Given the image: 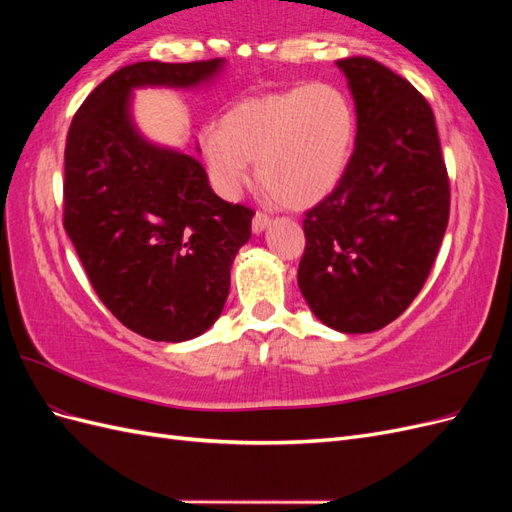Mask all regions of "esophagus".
Wrapping results in <instances>:
<instances>
[{"instance_id":"esophagus-1","label":"esophagus","mask_w":512,"mask_h":512,"mask_svg":"<svg viewBox=\"0 0 512 512\" xmlns=\"http://www.w3.org/2000/svg\"><path fill=\"white\" fill-rule=\"evenodd\" d=\"M269 224H271V218H269V215H267V213H262V211H256L254 220H252V230L256 232V235H258V232L265 230Z\"/></svg>"}]
</instances>
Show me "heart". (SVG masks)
<instances>
[{
	"instance_id": "b5f03b06",
	"label": "heart",
	"mask_w": 512,
	"mask_h": 512,
	"mask_svg": "<svg viewBox=\"0 0 512 512\" xmlns=\"http://www.w3.org/2000/svg\"><path fill=\"white\" fill-rule=\"evenodd\" d=\"M356 136V113L344 89L312 83L230 106L222 126L200 132L211 183L235 198L256 162L258 183L277 203L307 209L342 181Z\"/></svg>"
}]
</instances>
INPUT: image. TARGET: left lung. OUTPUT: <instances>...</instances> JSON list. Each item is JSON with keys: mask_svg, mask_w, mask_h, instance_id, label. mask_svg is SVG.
Here are the masks:
<instances>
[{"mask_svg": "<svg viewBox=\"0 0 512 512\" xmlns=\"http://www.w3.org/2000/svg\"><path fill=\"white\" fill-rule=\"evenodd\" d=\"M356 108V143L337 188L305 213L299 288L318 320L371 333L399 318L436 262L451 185L431 106L380 61H335Z\"/></svg>", "mask_w": 512, "mask_h": 512, "instance_id": "left-lung-1", "label": "left lung"}]
</instances>
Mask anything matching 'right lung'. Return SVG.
I'll use <instances>...</instances> for the list:
<instances>
[{"mask_svg":"<svg viewBox=\"0 0 512 512\" xmlns=\"http://www.w3.org/2000/svg\"><path fill=\"white\" fill-rule=\"evenodd\" d=\"M224 59L138 61L102 81L66 138L64 228L100 301L130 331L185 342L220 318L254 211L211 190L203 164L138 134L132 89L196 87Z\"/></svg>","mask_w":512,"mask_h":512,"instance_id":"right-lung-1","label":"right lung"}]
</instances>
